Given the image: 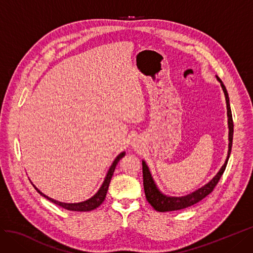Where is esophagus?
Segmentation results:
<instances>
[{
	"label": "esophagus",
	"instance_id": "esophagus-1",
	"mask_svg": "<svg viewBox=\"0 0 253 253\" xmlns=\"http://www.w3.org/2000/svg\"><path fill=\"white\" fill-rule=\"evenodd\" d=\"M131 146H132L133 148H136V147H137V143H136L135 139H134V141H132V142H131Z\"/></svg>",
	"mask_w": 253,
	"mask_h": 253
}]
</instances>
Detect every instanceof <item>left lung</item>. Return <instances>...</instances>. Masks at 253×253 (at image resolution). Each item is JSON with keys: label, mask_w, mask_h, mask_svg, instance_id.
<instances>
[{"label": "left lung", "mask_w": 253, "mask_h": 253, "mask_svg": "<svg viewBox=\"0 0 253 253\" xmlns=\"http://www.w3.org/2000/svg\"><path fill=\"white\" fill-rule=\"evenodd\" d=\"M217 80L220 82L221 87L223 89L224 96H225V101H226V108H227V123H228V152H227V157L225 160V163L223 164V166L220 168L219 172L214 175L212 178L207 183L204 184L201 188L198 190H196L188 195L185 196H180V197H177V196H168L161 192V190L158 189V186L156 185L152 174L150 172V169L147 165V163L143 160V178H144V190H145V195L148 202L152 205V208L157 211H179L183 210L186 208H190L192 205L198 203L202 199H204L209 194L212 192L214 189V186L217 185L218 181L220 180L221 176L223 175L224 171H225V168L227 165V162L229 160V155L231 152V147H232V138H233V122H232V115H231V109H230V104H229V97H228V92L226 90L225 85H224L222 80L218 77Z\"/></svg>", "instance_id": "left-lung-1"}]
</instances>
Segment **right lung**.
Segmentation results:
<instances>
[{
    "label": "right lung",
    "mask_w": 253,
    "mask_h": 253,
    "mask_svg": "<svg viewBox=\"0 0 253 253\" xmlns=\"http://www.w3.org/2000/svg\"><path fill=\"white\" fill-rule=\"evenodd\" d=\"M125 154H126L125 151H123V152H121V153L115 158V161L112 162L111 166L109 167V169H108V171H107V173H106L105 178H104V180H103V183L101 184L100 189L97 191V193H96L95 195L91 196L90 198H88L87 200H84V201H82V202L67 203V202L57 201V200H55V199H53V198H50L49 196L44 195L42 192H41L39 189H37L33 183H32V184H33V186L35 188V190H36L37 192H39L42 196H43L44 198H46V199L50 200L51 202H53V203H55V204L59 205V207L65 209V210L73 211H92V210H95V209L99 208L100 205L102 204V202L104 201V199H105V197H106L107 191H108V186H109V183H110V180H111V177H112V175H114V172H115V170H116V167H117L118 163L120 162L121 158L125 156Z\"/></svg>",
    "instance_id": "obj_1"
}]
</instances>
